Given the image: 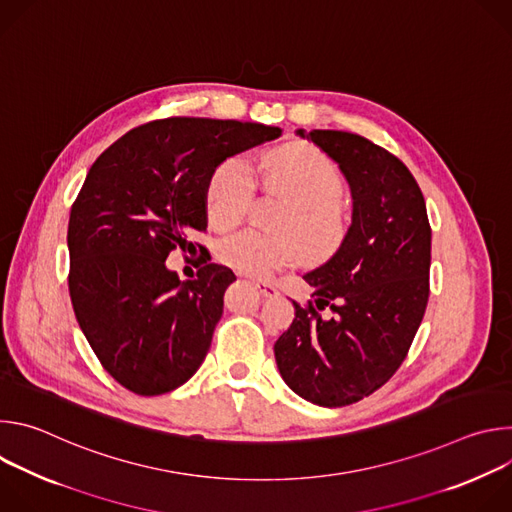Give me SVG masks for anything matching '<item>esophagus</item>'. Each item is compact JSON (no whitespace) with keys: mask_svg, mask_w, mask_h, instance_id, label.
<instances>
[{"mask_svg":"<svg viewBox=\"0 0 512 512\" xmlns=\"http://www.w3.org/2000/svg\"><path fill=\"white\" fill-rule=\"evenodd\" d=\"M253 285L259 289V294H261L263 298H275V296H279V289H277V285H273V283L255 281Z\"/></svg>","mask_w":512,"mask_h":512,"instance_id":"esophagus-1","label":"esophagus"}]
</instances>
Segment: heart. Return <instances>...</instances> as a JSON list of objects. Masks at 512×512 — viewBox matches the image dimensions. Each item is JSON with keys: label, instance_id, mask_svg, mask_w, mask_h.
<instances>
[{"label": "heart", "instance_id": "heart-1", "mask_svg": "<svg viewBox=\"0 0 512 512\" xmlns=\"http://www.w3.org/2000/svg\"><path fill=\"white\" fill-rule=\"evenodd\" d=\"M265 170L275 186L294 196L279 218L283 231L249 229L227 237L218 247L225 265L249 277H269L296 265L304 257L303 238L312 255H326L336 249L346 229L338 206L344 180L324 154L289 145L267 160ZM255 188V170L245 156L237 154L218 164L206 188L210 225L221 231L241 225L251 210ZM296 230L303 235L301 240Z\"/></svg>", "mask_w": 512, "mask_h": 512}]
</instances>
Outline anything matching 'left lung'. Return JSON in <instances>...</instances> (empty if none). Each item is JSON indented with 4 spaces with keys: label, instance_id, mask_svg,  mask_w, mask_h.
I'll use <instances>...</instances> for the list:
<instances>
[{
    "label": "left lung",
    "instance_id": "left-lung-1",
    "mask_svg": "<svg viewBox=\"0 0 512 512\" xmlns=\"http://www.w3.org/2000/svg\"><path fill=\"white\" fill-rule=\"evenodd\" d=\"M344 174L352 223L336 253L304 279L312 302L273 350L287 387L320 407H344L381 389L401 367L429 298L431 227L407 166L367 137L314 129ZM330 307L332 319L319 312Z\"/></svg>",
    "mask_w": 512,
    "mask_h": 512
}]
</instances>
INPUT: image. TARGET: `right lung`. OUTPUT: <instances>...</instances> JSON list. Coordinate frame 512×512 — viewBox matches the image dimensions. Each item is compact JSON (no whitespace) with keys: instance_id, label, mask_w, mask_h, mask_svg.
Wrapping results in <instances>:
<instances>
[{"instance_id":"1","label":"right lung","mask_w":512,"mask_h":512,"mask_svg":"<svg viewBox=\"0 0 512 512\" xmlns=\"http://www.w3.org/2000/svg\"><path fill=\"white\" fill-rule=\"evenodd\" d=\"M279 135L261 123L170 117L127 131L91 166L70 208L68 291L103 369L131 393H170L198 371L237 277L206 253L198 277L180 281L166 259L206 231L216 166Z\"/></svg>"}]
</instances>
